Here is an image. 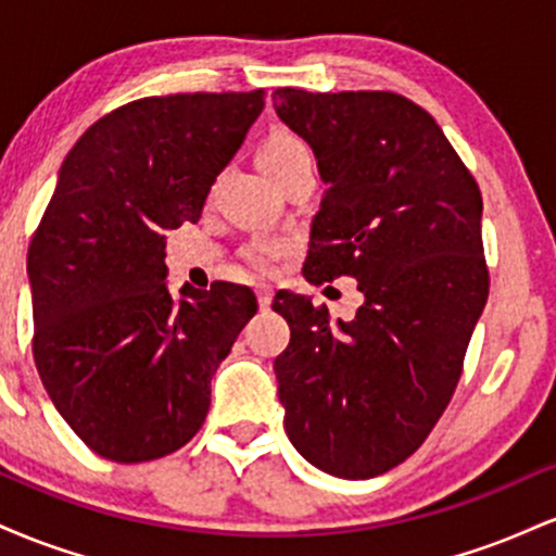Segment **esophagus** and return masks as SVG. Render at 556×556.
<instances>
[{"instance_id": "34e87169", "label": "esophagus", "mask_w": 556, "mask_h": 556, "mask_svg": "<svg viewBox=\"0 0 556 556\" xmlns=\"http://www.w3.org/2000/svg\"><path fill=\"white\" fill-rule=\"evenodd\" d=\"M256 292H258V305H261V311H266L271 305V287L269 285H258L256 287Z\"/></svg>"}]
</instances>
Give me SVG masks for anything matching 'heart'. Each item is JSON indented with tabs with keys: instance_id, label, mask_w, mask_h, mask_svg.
I'll list each match as a JSON object with an SVG mask.
<instances>
[{
	"instance_id": "heart-1",
	"label": "heart",
	"mask_w": 556,
	"mask_h": 556,
	"mask_svg": "<svg viewBox=\"0 0 556 556\" xmlns=\"http://www.w3.org/2000/svg\"><path fill=\"white\" fill-rule=\"evenodd\" d=\"M300 154H308V146L303 143V138H298L295 132H287V130H274L269 138L261 143L258 149V167L261 169H274L279 164L290 162ZM282 253V242L279 240H256L245 248V256L251 264L256 266H269L274 258Z\"/></svg>"
}]
</instances>
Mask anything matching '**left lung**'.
Wrapping results in <instances>:
<instances>
[{
  "label": "left lung",
  "instance_id": "left-lung-1",
  "mask_svg": "<svg viewBox=\"0 0 556 556\" xmlns=\"http://www.w3.org/2000/svg\"><path fill=\"white\" fill-rule=\"evenodd\" d=\"M279 119L329 185L311 225V285L355 277L363 305L329 321L277 292L290 344L274 361L285 431L318 470L374 478L426 442L489 298L481 190L429 112L392 91L277 88Z\"/></svg>",
  "mask_w": 556,
  "mask_h": 556
}]
</instances>
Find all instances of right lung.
I'll return each instance as SVG.
<instances>
[{
    "instance_id": "1",
    "label": "right lung",
    "mask_w": 556,
    "mask_h": 556,
    "mask_svg": "<svg viewBox=\"0 0 556 556\" xmlns=\"http://www.w3.org/2000/svg\"><path fill=\"white\" fill-rule=\"evenodd\" d=\"M261 110L264 91L149 96L104 114L62 162L28 248L34 361L60 416L106 460L188 444L256 314L240 285L172 295L164 248L201 219Z\"/></svg>"
}]
</instances>
